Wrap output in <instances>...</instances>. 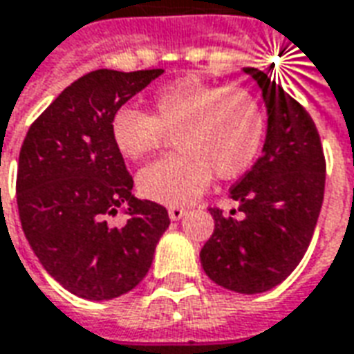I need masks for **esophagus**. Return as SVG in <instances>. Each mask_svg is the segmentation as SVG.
Instances as JSON below:
<instances>
[{"label": "esophagus", "mask_w": 354, "mask_h": 354, "mask_svg": "<svg viewBox=\"0 0 354 354\" xmlns=\"http://www.w3.org/2000/svg\"><path fill=\"white\" fill-rule=\"evenodd\" d=\"M184 214H185L184 207H178V205H172V207H169L170 220H180L182 216H184Z\"/></svg>", "instance_id": "esophagus-1"}]
</instances>
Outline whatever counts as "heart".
<instances>
[{
    "label": "heart",
    "instance_id": "1",
    "mask_svg": "<svg viewBox=\"0 0 354 354\" xmlns=\"http://www.w3.org/2000/svg\"><path fill=\"white\" fill-rule=\"evenodd\" d=\"M266 134V115L253 93L187 76L151 97V115L118 107L111 117V140L130 160L157 153L174 136L176 153L138 174V187L162 205H185L211 184L212 174L232 180L253 165Z\"/></svg>",
    "mask_w": 354,
    "mask_h": 354
}]
</instances>
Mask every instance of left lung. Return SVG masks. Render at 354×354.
<instances>
[{"label": "left lung", "mask_w": 354, "mask_h": 354, "mask_svg": "<svg viewBox=\"0 0 354 354\" xmlns=\"http://www.w3.org/2000/svg\"><path fill=\"white\" fill-rule=\"evenodd\" d=\"M243 73L263 91V155L230 189L241 216L211 209L214 232L199 257L214 283L254 295L281 283L306 253L322 209L326 160L305 109L263 71L245 66Z\"/></svg>", "instance_id": "1"}]
</instances>
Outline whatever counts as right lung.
Wrapping results in <instances>:
<instances>
[{
    "instance_id": "obj_1",
    "label": "right lung",
    "mask_w": 354,
    "mask_h": 354,
    "mask_svg": "<svg viewBox=\"0 0 354 354\" xmlns=\"http://www.w3.org/2000/svg\"><path fill=\"white\" fill-rule=\"evenodd\" d=\"M162 73L86 74L59 93L22 142V232L49 276L78 297L109 301L134 289L169 228L162 205L132 195L134 180L111 140L113 113ZM118 208L129 214L120 229L106 220Z\"/></svg>"
}]
</instances>
